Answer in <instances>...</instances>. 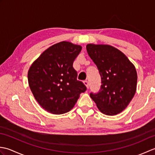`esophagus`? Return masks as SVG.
I'll return each instance as SVG.
<instances>
[{"mask_svg":"<svg viewBox=\"0 0 155 155\" xmlns=\"http://www.w3.org/2000/svg\"><path fill=\"white\" fill-rule=\"evenodd\" d=\"M84 84L85 85V86H86V87L87 88H88V87H89V84H88V82L87 81H84Z\"/></svg>","mask_w":155,"mask_h":155,"instance_id":"obj_1","label":"esophagus"}]
</instances>
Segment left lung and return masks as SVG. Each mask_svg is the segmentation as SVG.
<instances>
[{
  "mask_svg": "<svg viewBox=\"0 0 155 155\" xmlns=\"http://www.w3.org/2000/svg\"><path fill=\"white\" fill-rule=\"evenodd\" d=\"M87 51L101 77L98 93L90 96L102 113L113 116L127 107L137 90L135 67L120 51L108 45L88 44Z\"/></svg>",
  "mask_w": 155,
  "mask_h": 155,
  "instance_id": "left-lung-1",
  "label": "left lung"
}]
</instances>
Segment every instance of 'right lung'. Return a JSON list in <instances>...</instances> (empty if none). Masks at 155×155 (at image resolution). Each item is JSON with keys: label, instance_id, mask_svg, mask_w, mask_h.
<instances>
[{"label": "right lung", "instance_id": "obj_1", "mask_svg": "<svg viewBox=\"0 0 155 155\" xmlns=\"http://www.w3.org/2000/svg\"><path fill=\"white\" fill-rule=\"evenodd\" d=\"M80 45L62 41L48 48L31 66L28 81L35 99L54 114L70 111L87 87L77 80L72 64L81 51Z\"/></svg>", "mask_w": 155, "mask_h": 155}]
</instances>
